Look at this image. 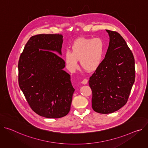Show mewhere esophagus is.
<instances>
[{
    "label": "esophagus",
    "instance_id": "esophagus-1",
    "mask_svg": "<svg viewBox=\"0 0 148 148\" xmlns=\"http://www.w3.org/2000/svg\"><path fill=\"white\" fill-rule=\"evenodd\" d=\"M87 82H88V80H87V79H84L81 81V83H82V84H84V85H85V84H87Z\"/></svg>",
    "mask_w": 148,
    "mask_h": 148
}]
</instances>
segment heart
Wrapping results in <instances>:
<instances>
[{
	"mask_svg": "<svg viewBox=\"0 0 148 148\" xmlns=\"http://www.w3.org/2000/svg\"><path fill=\"white\" fill-rule=\"evenodd\" d=\"M105 50L103 41L100 38H79L74 42L71 51L66 50L64 60L68 69L74 71L78 60L82 69L88 72L95 71L101 65Z\"/></svg>",
	"mask_w": 148,
	"mask_h": 148,
	"instance_id": "heart-1",
	"label": "heart"
}]
</instances>
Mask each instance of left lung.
I'll use <instances>...</instances> for the list:
<instances>
[{"instance_id": "1", "label": "left lung", "mask_w": 148, "mask_h": 148, "mask_svg": "<svg viewBox=\"0 0 148 148\" xmlns=\"http://www.w3.org/2000/svg\"><path fill=\"white\" fill-rule=\"evenodd\" d=\"M109 46L99 67L90 78L92 108L100 114L113 113L126 104L135 82V60L123 37L106 30Z\"/></svg>"}]
</instances>
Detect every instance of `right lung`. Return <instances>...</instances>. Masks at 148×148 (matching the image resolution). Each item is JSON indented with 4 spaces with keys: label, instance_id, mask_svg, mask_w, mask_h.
Returning a JSON list of instances; mask_svg holds the SVG:
<instances>
[{
    "label": "right lung",
    "instance_id": "obj_1",
    "mask_svg": "<svg viewBox=\"0 0 148 148\" xmlns=\"http://www.w3.org/2000/svg\"><path fill=\"white\" fill-rule=\"evenodd\" d=\"M61 34H37L30 38L18 61V84L37 114L60 118L70 110L75 89L60 56ZM58 54L57 55L56 54Z\"/></svg>",
    "mask_w": 148,
    "mask_h": 148
}]
</instances>
